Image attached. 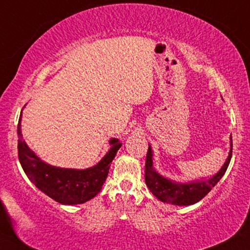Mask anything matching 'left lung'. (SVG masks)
Here are the masks:
<instances>
[{
	"label": "left lung",
	"mask_w": 250,
	"mask_h": 250,
	"mask_svg": "<svg viewBox=\"0 0 250 250\" xmlns=\"http://www.w3.org/2000/svg\"><path fill=\"white\" fill-rule=\"evenodd\" d=\"M229 142L230 147L229 157H227L222 168L219 169V172H217L210 178H202L183 183L167 179L154 169L153 151L151 145L148 144L146 162H145V183H146L150 191L164 203L179 205V207H182V205L186 207V205L197 203L205 195H208V192L219 182V180L225 174L230 158H232V137H229Z\"/></svg>",
	"instance_id": "1"
}]
</instances>
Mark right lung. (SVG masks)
Instances as JSON below:
<instances>
[{
	"label": "right lung",
	"instance_id": "right-lung-1",
	"mask_svg": "<svg viewBox=\"0 0 250 250\" xmlns=\"http://www.w3.org/2000/svg\"><path fill=\"white\" fill-rule=\"evenodd\" d=\"M21 113L17 127L18 158L31 182L48 197L64 205L83 204L99 194L108 175L110 163L121 147V142L118 138H110L108 152L97 165L88 168L76 169L52 166L41 160L23 140Z\"/></svg>",
	"mask_w": 250,
	"mask_h": 250
}]
</instances>
